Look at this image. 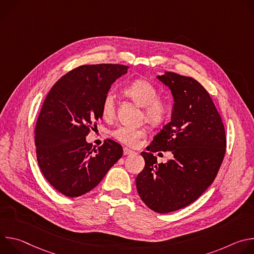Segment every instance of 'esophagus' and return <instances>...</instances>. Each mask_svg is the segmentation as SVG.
Returning a JSON list of instances; mask_svg holds the SVG:
<instances>
[{"label": "esophagus", "mask_w": 254, "mask_h": 254, "mask_svg": "<svg viewBox=\"0 0 254 254\" xmlns=\"http://www.w3.org/2000/svg\"><path fill=\"white\" fill-rule=\"evenodd\" d=\"M133 153H134L133 151H131V150H129V149H127V148H124V155H125V156L131 155V154H133Z\"/></svg>", "instance_id": "esophagus-1"}]
</instances>
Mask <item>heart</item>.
I'll return each mask as SVG.
<instances>
[{
	"label": "heart",
	"mask_w": 254,
	"mask_h": 254,
	"mask_svg": "<svg viewBox=\"0 0 254 254\" xmlns=\"http://www.w3.org/2000/svg\"><path fill=\"white\" fill-rule=\"evenodd\" d=\"M124 93L133 102L143 107L142 118L151 125H161L169 117L170 103L159 97V90L152 82L135 79L124 87ZM117 113V99L113 91L105 93L101 102V115L105 120H112ZM146 134L144 128L120 126L112 131V135L127 146L134 147Z\"/></svg>",
	"instance_id": "1"
}]
</instances>
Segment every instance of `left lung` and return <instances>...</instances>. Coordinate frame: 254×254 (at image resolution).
Segmentation results:
<instances>
[{
    "label": "left lung",
    "mask_w": 254,
    "mask_h": 254,
    "mask_svg": "<svg viewBox=\"0 0 254 254\" xmlns=\"http://www.w3.org/2000/svg\"><path fill=\"white\" fill-rule=\"evenodd\" d=\"M158 78L172 91V119L142 152L144 168L137 175V193L150 209L169 213L196 201L213 183L226 152L221 117L207 90L194 78L166 72ZM174 156L159 164L153 153Z\"/></svg>",
    "instance_id": "1"
}]
</instances>
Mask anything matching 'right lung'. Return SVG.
Returning a JSON list of instances; mask_svg holds the SVG:
<instances>
[{"label": "right lung", "mask_w": 254, "mask_h": 254, "mask_svg": "<svg viewBox=\"0 0 254 254\" xmlns=\"http://www.w3.org/2000/svg\"><path fill=\"white\" fill-rule=\"evenodd\" d=\"M127 68L81 65L62 76L44 100L35 127L36 156L49 184L67 197L92 190L123 156L117 141L107 138L94 149L85 136L102 117L105 93Z\"/></svg>", "instance_id": "right-lung-1"}]
</instances>
